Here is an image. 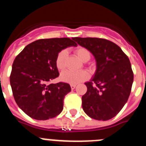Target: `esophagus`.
<instances>
[{"label": "esophagus", "mask_w": 146, "mask_h": 146, "mask_svg": "<svg viewBox=\"0 0 146 146\" xmlns=\"http://www.w3.org/2000/svg\"><path fill=\"white\" fill-rule=\"evenodd\" d=\"M70 86H71V88H72V89H74L76 88V86H77V85H75V84H71Z\"/></svg>", "instance_id": "esophagus-1"}]
</instances>
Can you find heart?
<instances>
[{
	"label": "heart",
	"instance_id": "heart-1",
	"mask_svg": "<svg viewBox=\"0 0 146 146\" xmlns=\"http://www.w3.org/2000/svg\"><path fill=\"white\" fill-rule=\"evenodd\" d=\"M74 52L77 57L83 62L88 61L91 58V54L88 50L84 47H77L74 50ZM67 55L68 52L66 50H62L57 55V57L55 59V65L59 70H63L65 68ZM88 77L89 74L86 71L73 72V71L66 70L62 72L60 74V79L62 80V81L70 84H77L79 82L86 80L88 79Z\"/></svg>",
	"mask_w": 146,
	"mask_h": 146
}]
</instances>
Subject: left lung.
Here are the masks:
<instances>
[{"mask_svg": "<svg viewBox=\"0 0 146 146\" xmlns=\"http://www.w3.org/2000/svg\"><path fill=\"white\" fill-rule=\"evenodd\" d=\"M89 50L96 61L94 78L85 83L87 92L82 96L85 113L94 119L108 121L126 104L131 93L134 74L129 59L121 47L99 38H72Z\"/></svg>", "mask_w": 146, "mask_h": 146, "instance_id": "left-lung-1", "label": "left lung"}]
</instances>
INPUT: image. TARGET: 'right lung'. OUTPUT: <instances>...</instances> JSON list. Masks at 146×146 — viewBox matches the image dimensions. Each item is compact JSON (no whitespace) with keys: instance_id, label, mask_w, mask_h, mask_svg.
<instances>
[{"instance_id":"right-lung-1","label":"right lung","mask_w":146,"mask_h":146,"mask_svg":"<svg viewBox=\"0 0 146 146\" xmlns=\"http://www.w3.org/2000/svg\"><path fill=\"white\" fill-rule=\"evenodd\" d=\"M77 44L69 38L38 39L29 44L15 58L10 84L18 107L36 120L57 116L64 108V99L71 91L69 84H47L59 76L55 65L57 55Z\"/></svg>"}]
</instances>
